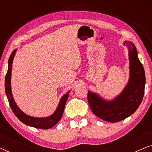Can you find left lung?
<instances>
[{
	"label": "left lung",
	"instance_id": "1",
	"mask_svg": "<svg viewBox=\"0 0 152 152\" xmlns=\"http://www.w3.org/2000/svg\"><path fill=\"white\" fill-rule=\"evenodd\" d=\"M129 50V79L123 91L111 100H107L96 93L88 91V101L93 113L105 121L117 122L128 118L138 109L145 92L144 68L138 57L136 48L124 41Z\"/></svg>",
	"mask_w": 152,
	"mask_h": 152
}]
</instances>
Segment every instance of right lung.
I'll use <instances>...</instances> for the list:
<instances>
[{
    "label": "right lung",
    "instance_id": "right-lung-1",
    "mask_svg": "<svg viewBox=\"0 0 152 152\" xmlns=\"http://www.w3.org/2000/svg\"><path fill=\"white\" fill-rule=\"evenodd\" d=\"M16 53V49L12 52V53L10 55L8 60V70L5 76V93L7 95V99L9 101L10 105L11 107L12 111L14 112L18 120L23 123L26 124V125L32 126V127L41 129H50L57 124L58 122L59 121L63 115L64 108L66 103V101L68 98V95L70 91H68L65 95H64L60 99L59 104L57 109L51 115L48 116V117L44 118H36L32 117V116L27 115L23 112L21 110L19 109L18 105L16 104V102L14 101V99L12 95V88H11V77H12V63H13L14 57L15 56Z\"/></svg>",
    "mask_w": 152,
    "mask_h": 152
}]
</instances>
